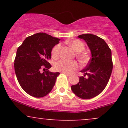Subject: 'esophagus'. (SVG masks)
<instances>
[{
	"label": "esophagus",
	"mask_w": 128,
	"mask_h": 128,
	"mask_svg": "<svg viewBox=\"0 0 128 128\" xmlns=\"http://www.w3.org/2000/svg\"><path fill=\"white\" fill-rule=\"evenodd\" d=\"M63 73V74H66V75H67V76H70V75H71V74H69V73Z\"/></svg>",
	"instance_id": "34e87169"
}]
</instances>
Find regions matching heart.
I'll use <instances>...</instances> for the list:
<instances>
[{
    "label": "heart",
    "mask_w": 128,
    "mask_h": 128,
    "mask_svg": "<svg viewBox=\"0 0 128 128\" xmlns=\"http://www.w3.org/2000/svg\"><path fill=\"white\" fill-rule=\"evenodd\" d=\"M67 43L73 48L74 51L78 52L76 54V57L80 62L85 64L88 61V56L84 53L80 52L84 50L85 48L84 44L82 42L78 40H74L68 41ZM60 50H61L60 44L55 45L53 48L51 54H52V56L54 59L56 60L59 58ZM78 68V64L74 60H62L59 62L56 63L55 65L56 70L66 73H72Z\"/></svg>",
    "instance_id": "obj_1"
}]
</instances>
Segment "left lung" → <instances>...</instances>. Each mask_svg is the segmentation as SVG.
Returning a JSON list of instances; mask_svg holds the SVG:
<instances>
[{
	"label": "left lung",
	"mask_w": 128,
	"mask_h": 128,
	"mask_svg": "<svg viewBox=\"0 0 128 128\" xmlns=\"http://www.w3.org/2000/svg\"><path fill=\"white\" fill-rule=\"evenodd\" d=\"M78 37L86 42L92 58L80 71L84 76L79 77V82L72 86L71 89L81 99H92L100 94L109 81L113 66L111 50L104 40L95 35L86 34Z\"/></svg>",
	"instance_id": "left-lung-1"
}]
</instances>
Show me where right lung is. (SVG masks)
I'll list each match as a JSON object with an SVG mask.
<instances>
[{"label":"right lung","instance_id":"1","mask_svg":"<svg viewBox=\"0 0 128 128\" xmlns=\"http://www.w3.org/2000/svg\"><path fill=\"white\" fill-rule=\"evenodd\" d=\"M60 40L46 33L40 32L28 36L17 49L14 69L21 87L30 96L42 98L51 92L59 72L53 73L48 60L51 52ZM42 68H46L43 73Z\"/></svg>","mask_w":128,"mask_h":128}]
</instances>
